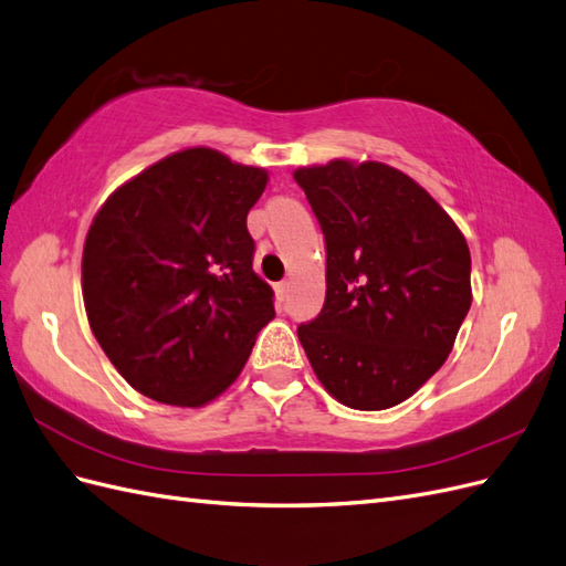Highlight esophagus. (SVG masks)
I'll list each match as a JSON object with an SVG mask.
<instances>
[{"instance_id": "34e87169", "label": "esophagus", "mask_w": 566, "mask_h": 566, "mask_svg": "<svg viewBox=\"0 0 566 566\" xmlns=\"http://www.w3.org/2000/svg\"><path fill=\"white\" fill-rule=\"evenodd\" d=\"M274 292H277V298H280V303H284V301H286V294H289V282H280V284H274Z\"/></svg>"}]
</instances>
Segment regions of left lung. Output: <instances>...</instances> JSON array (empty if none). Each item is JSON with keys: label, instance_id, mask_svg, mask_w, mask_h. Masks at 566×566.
Returning <instances> with one entry per match:
<instances>
[{"label": "left lung", "instance_id": "obj_1", "mask_svg": "<svg viewBox=\"0 0 566 566\" xmlns=\"http://www.w3.org/2000/svg\"><path fill=\"white\" fill-rule=\"evenodd\" d=\"M327 244L325 308L298 327L327 394L389 410L439 373L472 305V258L455 220L381 160L294 170Z\"/></svg>", "mask_w": 566, "mask_h": 566}]
</instances>
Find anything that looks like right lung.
I'll return each instance as SVG.
<instances>
[{"instance_id": "1", "label": "right lung", "mask_w": 566, "mask_h": 566, "mask_svg": "<svg viewBox=\"0 0 566 566\" xmlns=\"http://www.w3.org/2000/svg\"><path fill=\"white\" fill-rule=\"evenodd\" d=\"M268 180L265 168L189 147L130 177L96 211L83 249L85 313L142 396L203 408L244 369L274 317L247 230Z\"/></svg>"}]
</instances>
